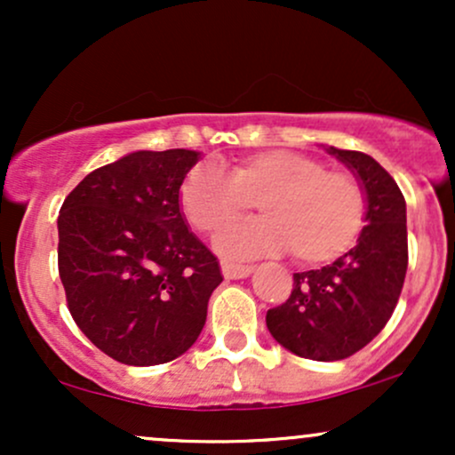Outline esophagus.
Returning <instances> with one entry per match:
<instances>
[{
    "mask_svg": "<svg viewBox=\"0 0 455 455\" xmlns=\"http://www.w3.org/2000/svg\"><path fill=\"white\" fill-rule=\"evenodd\" d=\"M252 267L250 265H235V263H222V275L227 280H242L248 278L252 274Z\"/></svg>",
    "mask_w": 455,
    "mask_h": 455,
    "instance_id": "esophagus-1",
    "label": "esophagus"
}]
</instances>
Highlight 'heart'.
I'll return each instance as SVG.
<instances>
[{
  "mask_svg": "<svg viewBox=\"0 0 455 455\" xmlns=\"http://www.w3.org/2000/svg\"><path fill=\"white\" fill-rule=\"evenodd\" d=\"M180 203L192 227L207 235L231 227L259 203L263 218L216 237V248L235 259L291 248L301 263H327L351 248L365 216L355 177L286 149L242 158L231 173L212 162L196 164L181 184Z\"/></svg>",
  "mask_w": 455,
  "mask_h": 455,
  "instance_id": "1",
  "label": "heart"
}]
</instances>
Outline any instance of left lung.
Instances as JSON below:
<instances>
[{
    "label": "left lung",
    "mask_w": 455,
    "mask_h": 455,
    "mask_svg": "<svg viewBox=\"0 0 455 455\" xmlns=\"http://www.w3.org/2000/svg\"><path fill=\"white\" fill-rule=\"evenodd\" d=\"M351 171L365 198V227L355 248L321 269L293 274L284 304L267 310V329L286 351L315 362L351 357L394 312L404 284L406 203L372 156L321 145Z\"/></svg>",
    "instance_id": "1"
}]
</instances>
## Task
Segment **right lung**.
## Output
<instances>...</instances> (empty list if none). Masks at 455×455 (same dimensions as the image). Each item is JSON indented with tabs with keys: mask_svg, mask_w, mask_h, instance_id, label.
Instances as JSON below:
<instances>
[{
	"mask_svg": "<svg viewBox=\"0 0 455 455\" xmlns=\"http://www.w3.org/2000/svg\"><path fill=\"white\" fill-rule=\"evenodd\" d=\"M198 160L195 149L132 151L92 171L61 205L57 260L68 307L115 362H173L205 325L220 265L180 203Z\"/></svg>",
	"mask_w": 455,
	"mask_h": 455,
	"instance_id": "right-lung-1",
	"label": "right lung"
}]
</instances>
